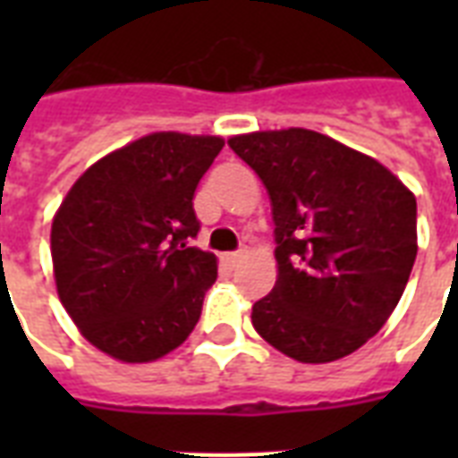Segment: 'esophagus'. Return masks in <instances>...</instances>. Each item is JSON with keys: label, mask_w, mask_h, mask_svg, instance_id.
<instances>
[{"label": "esophagus", "mask_w": 458, "mask_h": 458, "mask_svg": "<svg viewBox=\"0 0 458 458\" xmlns=\"http://www.w3.org/2000/svg\"><path fill=\"white\" fill-rule=\"evenodd\" d=\"M244 257V251H228V254H223V261L228 266H235L240 264V259Z\"/></svg>", "instance_id": "34e87169"}]
</instances>
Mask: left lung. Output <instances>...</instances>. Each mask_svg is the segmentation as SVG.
<instances>
[{
	"mask_svg": "<svg viewBox=\"0 0 458 458\" xmlns=\"http://www.w3.org/2000/svg\"><path fill=\"white\" fill-rule=\"evenodd\" d=\"M268 190L278 280L251 326L301 363L352 354L385 326L416 261V197L376 158L306 128L228 140Z\"/></svg>",
	"mask_w": 458,
	"mask_h": 458,
	"instance_id": "obj_1",
	"label": "left lung"
}]
</instances>
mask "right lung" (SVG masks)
I'll use <instances>...</instances> for the list:
<instances>
[{"label":"right lung","mask_w":458,"mask_h":458,"mask_svg":"<svg viewBox=\"0 0 458 458\" xmlns=\"http://www.w3.org/2000/svg\"><path fill=\"white\" fill-rule=\"evenodd\" d=\"M221 138L154 132L99 158L52 223L59 300L104 354L154 361L180 347L218 276L199 233L194 190Z\"/></svg>","instance_id":"1"}]
</instances>
